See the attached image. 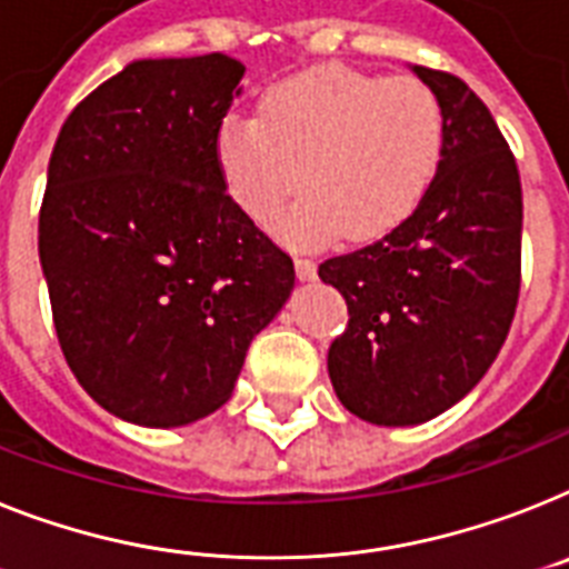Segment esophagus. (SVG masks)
I'll use <instances>...</instances> for the list:
<instances>
[{
  "instance_id": "1",
  "label": "esophagus",
  "mask_w": 569,
  "mask_h": 569,
  "mask_svg": "<svg viewBox=\"0 0 569 569\" xmlns=\"http://www.w3.org/2000/svg\"><path fill=\"white\" fill-rule=\"evenodd\" d=\"M295 271H298L300 280H315V274H318V262L307 254H298L295 257Z\"/></svg>"
}]
</instances>
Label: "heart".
Instances as JSON below:
<instances>
[{
	"label": "heart",
	"instance_id": "obj_1",
	"mask_svg": "<svg viewBox=\"0 0 569 569\" xmlns=\"http://www.w3.org/2000/svg\"><path fill=\"white\" fill-rule=\"evenodd\" d=\"M217 150L228 190L257 222H274L307 181L280 222L286 240L315 246L343 231L365 242L402 226L428 193L446 112L410 74L321 66L271 86L262 118L228 114Z\"/></svg>",
	"mask_w": 569,
	"mask_h": 569
}]
</instances>
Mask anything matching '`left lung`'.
<instances>
[{
	"mask_svg": "<svg viewBox=\"0 0 569 569\" xmlns=\"http://www.w3.org/2000/svg\"><path fill=\"white\" fill-rule=\"evenodd\" d=\"M413 71L446 112L431 188L402 226L318 266L350 315L329 343V379L373 425L428 422L460 402L503 347L520 295L518 161L457 74Z\"/></svg>",
	"mask_w": 569,
	"mask_h": 569,
	"instance_id": "left-lung-1",
	"label": "left lung"
}]
</instances>
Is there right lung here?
Masks as SVG:
<instances>
[{
    "label": "right lung",
    "mask_w": 569,
    "mask_h": 569,
    "mask_svg": "<svg viewBox=\"0 0 569 569\" xmlns=\"http://www.w3.org/2000/svg\"><path fill=\"white\" fill-rule=\"evenodd\" d=\"M246 66L138 60L86 94L51 150L40 262L57 341L100 408L176 428L231 399L295 262L228 193L219 127Z\"/></svg>",
    "instance_id": "obj_1"
}]
</instances>
